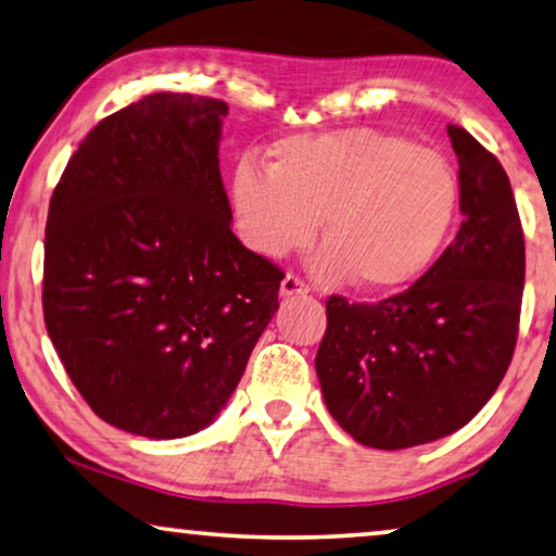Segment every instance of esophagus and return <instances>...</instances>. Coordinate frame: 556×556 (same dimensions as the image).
Instances as JSON below:
<instances>
[{
  "mask_svg": "<svg viewBox=\"0 0 556 556\" xmlns=\"http://www.w3.org/2000/svg\"><path fill=\"white\" fill-rule=\"evenodd\" d=\"M279 294L281 296H294V294H309V285L296 275H287L279 285Z\"/></svg>",
  "mask_w": 556,
  "mask_h": 556,
  "instance_id": "esophagus-1",
  "label": "esophagus"
}]
</instances>
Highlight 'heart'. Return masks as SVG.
I'll return each instance as SVG.
<instances>
[{"instance_id":"1","label":"heart","mask_w":556,"mask_h":556,"mask_svg":"<svg viewBox=\"0 0 556 556\" xmlns=\"http://www.w3.org/2000/svg\"><path fill=\"white\" fill-rule=\"evenodd\" d=\"M231 202L244 242L271 260L309 244L319 219L325 247L314 271L379 292L434 262L457 214L459 181L432 147L350 127L279 139L267 172L239 164Z\"/></svg>"}]
</instances>
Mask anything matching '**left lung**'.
<instances>
[{"instance_id": "obj_1", "label": "left lung", "mask_w": 556, "mask_h": 556, "mask_svg": "<svg viewBox=\"0 0 556 556\" xmlns=\"http://www.w3.org/2000/svg\"><path fill=\"white\" fill-rule=\"evenodd\" d=\"M459 162L454 242L407 292L327 300L317 377L331 417L359 444L407 450L457 432L490 402L515 354L525 231L500 160L446 127Z\"/></svg>"}]
</instances>
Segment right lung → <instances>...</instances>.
Returning <instances> with one entry per match:
<instances>
[{"mask_svg":"<svg viewBox=\"0 0 556 556\" xmlns=\"http://www.w3.org/2000/svg\"><path fill=\"white\" fill-rule=\"evenodd\" d=\"M219 99L160 92L110 114L54 187L45 325L97 417L179 439L210 427L279 309L281 269L231 231Z\"/></svg>","mask_w":556,"mask_h":556,"instance_id":"right-lung-1","label":"right lung"}]
</instances>
